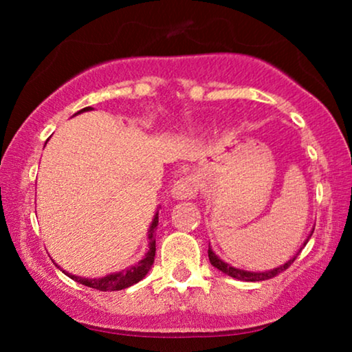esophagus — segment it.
Returning <instances> with one entry per match:
<instances>
[{
  "mask_svg": "<svg viewBox=\"0 0 352 352\" xmlns=\"http://www.w3.org/2000/svg\"><path fill=\"white\" fill-rule=\"evenodd\" d=\"M200 184L195 176L179 177L171 187V197L176 200H190L199 194Z\"/></svg>",
  "mask_w": 352,
  "mask_h": 352,
  "instance_id": "esophagus-1",
  "label": "esophagus"
}]
</instances>
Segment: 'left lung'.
Masks as SVG:
<instances>
[{"mask_svg":"<svg viewBox=\"0 0 352 352\" xmlns=\"http://www.w3.org/2000/svg\"><path fill=\"white\" fill-rule=\"evenodd\" d=\"M312 232H314V229H312V230H311V234L307 235V239L305 240V243H302V247H305V245L307 243V240L311 239ZM302 247H301L300 250H298L295 256L288 259L287 263H283V264H280V266H277V267H274V269H269V271H263V272L245 271V269H237V267L230 266V264L224 263L223 259H221V258L218 256V254H216V253L213 252V250H211V247H208V258H210V263H211V266H214L216 269H219L221 272L228 274L229 277H234V278H237V280H243V282H261V280H267V278H272V277H276L277 274H280V272L285 271V269L290 267V266H292V263L295 261L298 254H300V252H301V250H302Z\"/></svg>","mask_w":352,"mask_h":352,"instance_id":"1","label":"left lung"}]
</instances>
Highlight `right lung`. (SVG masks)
Returning <instances> with one entry per match:
<instances>
[{
    "instance_id": "right-lung-1",
    "label": "right lung",
    "mask_w": 352,
    "mask_h": 352,
    "mask_svg": "<svg viewBox=\"0 0 352 352\" xmlns=\"http://www.w3.org/2000/svg\"><path fill=\"white\" fill-rule=\"evenodd\" d=\"M88 110H93V109L85 107V109H81L80 112H76L75 115H78L81 112H88ZM157 226H158V211L153 214L152 224L147 230L148 250H147L146 256H144L139 263L134 264V266H129L128 269H123V271H120V272L107 274V276L99 277V278L80 277V276H75V274H69L65 271H62V272H65L67 276H69L70 278H74L75 282L81 283V285L96 288V290H100V292H117V290H123V288L131 287V285H134V283H138L139 280H142V278L147 276V272L151 271V267L153 264V258H155V229H157ZM56 266L59 267V264H56Z\"/></svg>"
}]
</instances>
